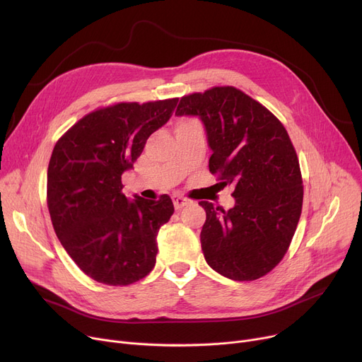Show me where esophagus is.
Listing matches in <instances>:
<instances>
[{"label":"esophagus","instance_id":"esophagus-1","mask_svg":"<svg viewBox=\"0 0 362 362\" xmlns=\"http://www.w3.org/2000/svg\"><path fill=\"white\" fill-rule=\"evenodd\" d=\"M173 202H174V207H175L177 210H180V209H182V207H185V206L189 204V200H188L187 197H182V196H175V197L173 199Z\"/></svg>","mask_w":362,"mask_h":362}]
</instances>
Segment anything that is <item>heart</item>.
Returning a JSON list of instances; mask_svg holds the SVG:
<instances>
[{"label":"heart","instance_id":"1","mask_svg":"<svg viewBox=\"0 0 362 362\" xmlns=\"http://www.w3.org/2000/svg\"><path fill=\"white\" fill-rule=\"evenodd\" d=\"M193 119H184V121H181L178 125H181V124H187V122H191Z\"/></svg>","mask_w":362,"mask_h":362}]
</instances>
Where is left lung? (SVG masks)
<instances>
[{
	"mask_svg": "<svg viewBox=\"0 0 362 362\" xmlns=\"http://www.w3.org/2000/svg\"><path fill=\"white\" fill-rule=\"evenodd\" d=\"M175 115H199L214 153L209 171L233 184L229 210H206L200 241L207 264L225 278L256 281L286 254L298 225L304 187L300 160L284 124L233 86L185 95Z\"/></svg>",
	"mask_w": 362,
	"mask_h": 362,
	"instance_id": "8db88e82",
	"label": "left lung"
}]
</instances>
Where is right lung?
I'll list each match as a JSON object with an SVG mask.
<instances>
[{
  "label": "right lung",
  "instance_id": "1",
  "mask_svg": "<svg viewBox=\"0 0 362 362\" xmlns=\"http://www.w3.org/2000/svg\"><path fill=\"white\" fill-rule=\"evenodd\" d=\"M178 98L118 102L80 118L64 133L48 165L52 226L84 274L110 286L132 285L156 263V235L174 214L171 197L122 193L121 175L152 133L171 118Z\"/></svg>",
  "mask_w": 362,
  "mask_h": 362
}]
</instances>
